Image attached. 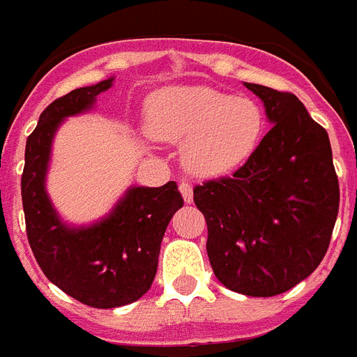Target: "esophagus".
Wrapping results in <instances>:
<instances>
[{
	"instance_id": "esophagus-1",
	"label": "esophagus",
	"mask_w": 357,
	"mask_h": 357,
	"mask_svg": "<svg viewBox=\"0 0 357 357\" xmlns=\"http://www.w3.org/2000/svg\"><path fill=\"white\" fill-rule=\"evenodd\" d=\"M178 190H181L182 197H184V201H186V202L193 201V188H192V184H190V182L182 181L181 184H178Z\"/></svg>"
}]
</instances>
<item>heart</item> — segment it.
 Returning <instances> with one entry per match:
<instances>
[{
	"label": "heart",
	"instance_id": "heart-1",
	"mask_svg": "<svg viewBox=\"0 0 357 357\" xmlns=\"http://www.w3.org/2000/svg\"><path fill=\"white\" fill-rule=\"evenodd\" d=\"M155 138L183 142L182 162L201 176L227 175L249 160L265 130L264 110L249 98L210 86L165 88L147 107Z\"/></svg>",
	"mask_w": 357,
	"mask_h": 357
}]
</instances>
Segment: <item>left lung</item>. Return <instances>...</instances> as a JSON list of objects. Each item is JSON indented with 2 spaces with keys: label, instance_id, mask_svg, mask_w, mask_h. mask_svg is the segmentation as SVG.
<instances>
[{
  "label": "left lung",
  "instance_id": "obj_1",
  "mask_svg": "<svg viewBox=\"0 0 357 357\" xmlns=\"http://www.w3.org/2000/svg\"><path fill=\"white\" fill-rule=\"evenodd\" d=\"M265 105L271 130L232 176L193 188L206 219V252L225 287L275 296L312 275L339 212L328 132L298 98L245 82Z\"/></svg>",
  "mask_w": 357,
  "mask_h": 357
}]
</instances>
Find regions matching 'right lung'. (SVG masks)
<instances>
[{"label":"right lung","instance_id":"add662e5","mask_svg":"<svg viewBox=\"0 0 357 357\" xmlns=\"http://www.w3.org/2000/svg\"><path fill=\"white\" fill-rule=\"evenodd\" d=\"M114 79L77 88L40 114L25 144L22 204L31 250L56 287L92 307H118L138 301L155 280L164 232L182 208L176 182L160 188H130L114 212L92 227L61 223L44 181L55 130L68 116L92 107Z\"/></svg>","mask_w":357,"mask_h":357}]
</instances>
